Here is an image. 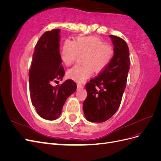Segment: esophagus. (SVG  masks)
<instances>
[{
	"label": "esophagus",
	"mask_w": 161,
	"mask_h": 161,
	"mask_svg": "<svg viewBox=\"0 0 161 161\" xmlns=\"http://www.w3.org/2000/svg\"><path fill=\"white\" fill-rule=\"evenodd\" d=\"M77 88H78V89L83 88V86H82V85H80V84H77Z\"/></svg>",
	"instance_id": "obj_1"
}]
</instances>
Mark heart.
Wrapping results in <instances>:
<instances>
[{
	"label": "heart",
	"mask_w": 161,
	"mask_h": 161,
	"mask_svg": "<svg viewBox=\"0 0 161 161\" xmlns=\"http://www.w3.org/2000/svg\"><path fill=\"white\" fill-rule=\"evenodd\" d=\"M114 53L111 45L105 43L96 36L78 37L74 41L66 40L61 49L60 58L66 66H70L79 56L83 65H76L67 72L70 79L82 82L89 78L92 70L95 72L103 70L109 65Z\"/></svg>",
	"instance_id": "1"
}]
</instances>
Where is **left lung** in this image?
I'll list each match as a JSON object with an SVG mask.
<instances>
[{
  "instance_id": "8db88e82",
  "label": "left lung",
  "mask_w": 161,
  "mask_h": 161,
  "mask_svg": "<svg viewBox=\"0 0 161 161\" xmlns=\"http://www.w3.org/2000/svg\"><path fill=\"white\" fill-rule=\"evenodd\" d=\"M109 37L114 46V56L109 65L85 86L87 97L83 111L86 119L91 122H104L115 114L127 82L130 64L128 46L122 38Z\"/></svg>"
}]
</instances>
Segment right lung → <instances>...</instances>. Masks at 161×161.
<instances>
[{
  "label": "right lung",
  "mask_w": 161,
  "mask_h": 161,
  "mask_svg": "<svg viewBox=\"0 0 161 161\" xmlns=\"http://www.w3.org/2000/svg\"><path fill=\"white\" fill-rule=\"evenodd\" d=\"M60 30L45 32L35 46L29 72L30 97L37 113L47 120L56 119L61 114L66 100L76 89L71 79L53 86L57 80H62L65 71L59 51Z\"/></svg>",
  "instance_id": "right-lung-1"
}]
</instances>
